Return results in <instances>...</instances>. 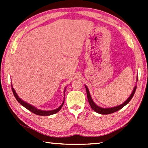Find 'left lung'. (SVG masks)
Instances as JSON below:
<instances>
[{"instance_id":"1","label":"left lung","mask_w":148,"mask_h":148,"mask_svg":"<svg viewBox=\"0 0 148 148\" xmlns=\"http://www.w3.org/2000/svg\"><path fill=\"white\" fill-rule=\"evenodd\" d=\"M85 88H86V90L87 97H88V102L90 103L91 108H92V109L93 110V111H95L97 113H99V114H111V113L118 111V110L121 109V108H123L124 106H126L127 103L130 101V100L132 99V97H134V93H135V92H136L137 86H136L134 87L133 92L131 93L130 96L128 97V99L123 103H122V104L119 105V106L114 107V108H100V107H99L98 106H97L93 101L92 97H91L90 92L88 90V87L86 86H85Z\"/></svg>"}]
</instances>
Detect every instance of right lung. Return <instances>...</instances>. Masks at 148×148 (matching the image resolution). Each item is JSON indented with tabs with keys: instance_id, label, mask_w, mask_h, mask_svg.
Returning <instances> with one entry per match:
<instances>
[{
	"instance_id": "add662e5",
	"label": "right lung",
	"mask_w": 148,
	"mask_h": 148,
	"mask_svg": "<svg viewBox=\"0 0 148 148\" xmlns=\"http://www.w3.org/2000/svg\"><path fill=\"white\" fill-rule=\"evenodd\" d=\"M11 87H12V93H13L16 99L17 100V101L19 103H20L21 105L23 106L24 108H25L28 110H29L30 111H31L32 112L34 113V114H36L37 115H39V116H49V115H51V114H55V113L58 112L60 111V110L61 109L63 105H64V102H63V103H62V105L60 106L59 108H58L57 109H54V110H52V111H42V110H40V109H38L36 108L35 107L32 106V105H30L29 103H27L25 102H24L23 100H21L20 98H19V97L18 96L16 93L14 89L13 88V87H12V84H11ZM65 91H64V92H65Z\"/></svg>"
}]
</instances>
